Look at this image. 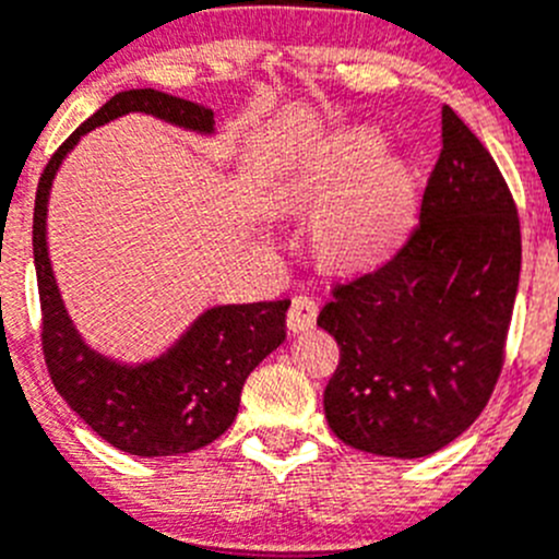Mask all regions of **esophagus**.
Segmentation results:
<instances>
[{"label": "esophagus", "mask_w": 559, "mask_h": 559, "mask_svg": "<svg viewBox=\"0 0 559 559\" xmlns=\"http://www.w3.org/2000/svg\"><path fill=\"white\" fill-rule=\"evenodd\" d=\"M317 300L308 295H297L295 300H292L289 313H286V328H289V333H306V330H311L313 324H317Z\"/></svg>", "instance_id": "obj_1"}]
</instances>
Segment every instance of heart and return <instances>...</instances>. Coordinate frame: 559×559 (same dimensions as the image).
<instances>
[{"instance_id":"b5f03b06","label":"heart","mask_w":559,"mask_h":559,"mask_svg":"<svg viewBox=\"0 0 559 559\" xmlns=\"http://www.w3.org/2000/svg\"><path fill=\"white\" fill-rule=\"evenodd\" d=\"M373 124H346L308 144L281 175L295 207H319L317 246L338 267H371L393 257L415 229L420 182L409 158L384 153Z\"/></svg>"}]
</instances>
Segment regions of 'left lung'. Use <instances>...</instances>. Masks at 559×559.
I'll use <instances>...</instances> for the list:
<instances>
[{
  "instance_id": "left-lung-1",
  "label": "left lung",
  "mask_w": 559,
  "mask_h": 559,
  "mask_svg": "<svg viewBox=\"0 0 559 559\" xmlns=\"http://www.w3.org/2000/svg\"><path fill=\"white\" fill-rule=\"evenodd\" d=\"M522 270L516 207L478 135L442 106V153L420 226L373 273L338 286L317 324L341 346L330 429L357 451L424 459L484 412Z\"/></svg>"
}]
</instances>
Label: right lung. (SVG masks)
Returning a JSON list of instances; mask_svg holds the SVG:
<instances>
[{
	"instance_id": "right-lung-1",
	"label": "right lung",
	"mask_w": 559,
	"mask_h": 559,
	"mask_svg": "<svg viewBox=\"0 0 559 559\" xmlns=\"http://www.w3.org/2000/svg\"><path fill=\"white\" fill-rule=\"evenodd\" d=\"M135 111L191 133L215 135L210 108L158 90H124L103 103L53 153L37 182L32 221L43 355L59 395L108 445L130 456H180L210 445L235 424L248 373L284 344L289 302H229L207 308L169 349L142 362L114 360L81 338L48 259V197L59 166L81 135Z\"/></svg>"
}]
</instances>
